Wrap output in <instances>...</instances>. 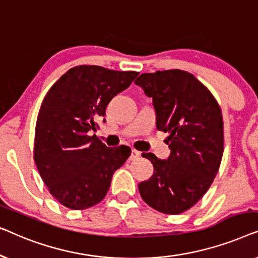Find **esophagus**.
Here are the masks:
<instances>
[{
    "label": "esophagus",
    "instance_id": "1",
    "mask_svg": "<svg viewBox=\"0 0 258 258\" xmlns=\"http://www.w3.org/2000/svg\"><path fill=\"white\" fill-rule=\"evenodd\" d=\"M141 156V153L140 151H137L135 149L132 150V155H130V161H134V160H137Z\"/></svg>",
    "mask_w": 258,
    "mask_h": 258
}]
</instances>
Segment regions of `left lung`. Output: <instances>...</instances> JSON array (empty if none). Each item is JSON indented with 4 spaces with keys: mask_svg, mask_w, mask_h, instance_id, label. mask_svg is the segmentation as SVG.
<instances>
[{
    "mask_svg": "<svg viewBox=\"0 0 258 258\" xmlns=\"http://www.w3.org/2000/svg\"><path fill=\"white\" fill-rule=\"evenodd\" d=\"M153 98L158 130L168 133L170 156H142L154 175L139 184L148 206L177 215L188 210L210 188L223 155V119L215 97L192 74L183 70L142 74L135 81Z\"/></svg>",
    "mask_w": 258,
    "mask_h": 258,
    "instance_id": "8db88e82",
    "label": "left lung"
}]
</instances>
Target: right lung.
<instances>
[{
  "label": "right lung",
  "instance_id": "right-lung-1",
  "mask_svg": "<svg viewBox=\"0 0 258 258\" xmlns=\"http://www.w3.org/2000/svg\"><path fill=\"white\" fill-rule=\"evenodd\" d=\"M137 75L80 66L59 77L45 95L35 130L34 160L49 191L64 207L83 210L100 203L114 172L130 156L129 147L109 148L89 134L96 132V121L111 98Z\"/></svg>",
  "mask_w": 258,
  "mask_h": 258
}]
</instances>
